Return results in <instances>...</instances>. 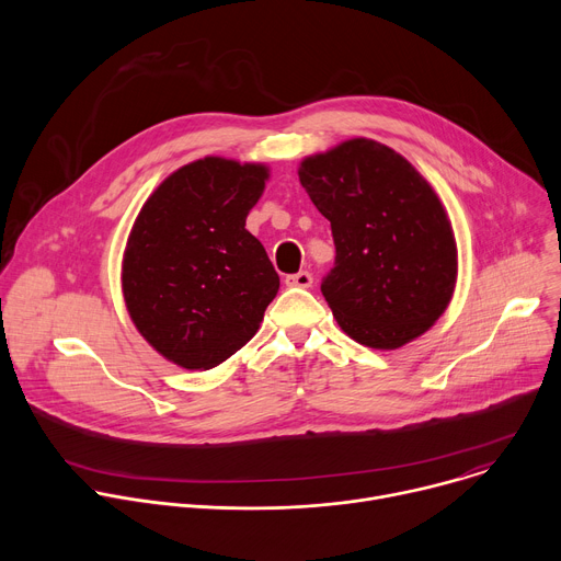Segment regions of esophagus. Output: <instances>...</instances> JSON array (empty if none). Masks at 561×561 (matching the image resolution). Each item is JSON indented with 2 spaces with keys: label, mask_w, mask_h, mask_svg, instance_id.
Here are the masks:
<instances>
[{
  "label": "esophagus",
  "mask_w": 561,
  "mask_h": 561,
  "mask_svg": "<svg viewBox=\"0 0 561 561\" xmlns=\"http://www.w3.org/2000/svg\"><path fill=\"white\" fill-rule=\"evenodd\" d=\"M312 284V275L308 271H299L295 275L286 277V286H295V288H310Z\"/></svg>",
  "instance_id": "esophagus-1"
}]
</instances>
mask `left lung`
Returning a JSON list of instances; mask_svg holds the SVG:
<instances>
[{
	"label": "left lung",
	"mask_w": 561,
	"mask_h": 561,
	"mask_svg": "<svg viewBox=\"0 0 561 561\" xmlns=\"http://www.w3.org/2000/svg\"><path fill=\"white\" fill-rule=\"evenodd\" d=\"M297 175L331 221L337 255L322 295L340 329L377 351L424 335L457 284L455 232L433 186L404 154L366 137L304 157Z\"/></svg>",
	"instance_id": "obj_1"
}]
</instances>
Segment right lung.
<instances>
[{
	"instance_id": "obj_1",
	"label": "right lung",
	"mask_w": 561,
	"mask_h": 561,
	"mask_svg": "<svg viewBox=\"0 0 561 561\" xmlns=\"http://www.w3.org/2000/svg\"><path fill=\"white\" fill-rule=\"evenodd\" d=\"M271 169L202 157L144 202L122 260V293L139 335L169 362L208 370L260 331L279 290L247 217Z\"/></svg>"
}]
</instances>
